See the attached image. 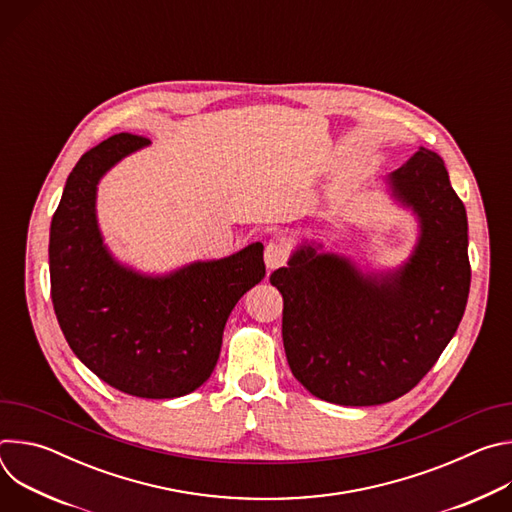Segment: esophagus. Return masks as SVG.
<instances>
[{"mask_svg":"<svg viewBox=\"0 0 512 512\" xmlns=\"http://www.w3.org/2000/svg\"><path fill=\"white\" fill-rule=\"evenodd\" d=\"M287 245L283 241H269L265 247V265L267 269H277L287 261Z\"/></svg>","mask_w":512,"mask_h":512,"instance_id":"34e87169","label":"esophagus"}]
</instances>
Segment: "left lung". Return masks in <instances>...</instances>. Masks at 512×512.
Here are the masks:
<instances>
[{"instance_id": "obj_1", "label": "left lung", "mask_w": 512, "mask_h": 512, "mask_svg": "<svg viewBox=\"0 0 512 512\" xmlns=\"http://www.w3.org/2000/svg\"><path fill=\"white\" fill-rule=\"evenodd\" d=\"M387 182L421 231L397 271L362 273L306 243L269 277L283 296L291 373L336 405H381L409 393L454 338L468 302V218L444 160L419 148Z\"/></svg>"}]
</instances>
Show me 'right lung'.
I'll list each match as a JSON object with an SVG mask.
<instances>
[{"label": "right lung", "mask_w": 512, "mask_h": 512, "mask_svg": "<svg viewBox=\"0 0 512 512\" xmlns=\"http://www.w3.org/2000/svg\"><path fill=\"white\" fill-rule=\"evenodd\" d=\"M145 145L148 137L117 133L72 168L50 225V294L60 330L87 369L121 393L172 399L212 375L229 314L265 277V263L261 243L162 277L115 261L97 225V184Z\"/></svg>", "instance_id": "add662e5"}]
</instances>
